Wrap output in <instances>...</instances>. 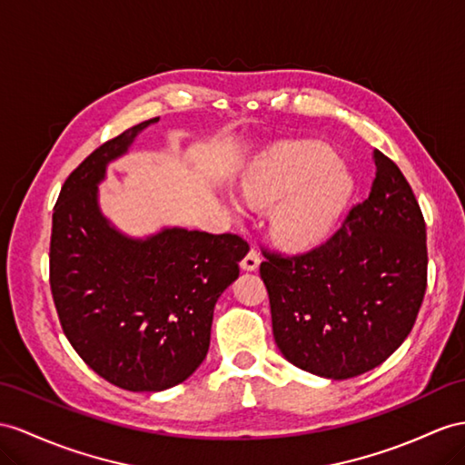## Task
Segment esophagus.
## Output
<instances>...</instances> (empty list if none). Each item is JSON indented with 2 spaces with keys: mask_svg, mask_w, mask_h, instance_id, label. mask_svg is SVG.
<instances>
[{
  "mask_svg": "<svg viewBox=\"0 0 465 465\" xmlns=\"http://www.w3.org/2000/svg\"><path fill=\"white\" fill-rule=\"evenodd\" d=\"M259 263H261L259 253L255 252V249H249V253L242 259V269L243 271H255L259 267Z\"/></svg>",
  "mask_w": 465,
  "mask_h": 465,
  "instance_id": "esophagus-1",
  "label": "esophagus"
}]
</instances>
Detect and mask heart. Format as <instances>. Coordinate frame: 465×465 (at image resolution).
Masks as SVG:
<instances>
[{"label": "heart", "instance_id": "heart-1", "mask_svg": "<svg viewBox=\"0 0 465 465\" xmlns=\"http://www.w3.org/2000/svg\"><path fill=\"white\" fill-rule=\"evenodd\" d=\"M247 204L271 206L272 233L289 249H311L334 232L353 194V178L320 143H282L243 174Z\"/></svg>", "mask_w": 465, "mask_h": 465}]
</instances>
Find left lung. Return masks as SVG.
Here are the masks:
<instances>
[{
  "instance_id": "8db88e82",
  "label": "left lung",
  "mask_w": 465,
  "mask_h": 465,
  "mask_svg": "<svg viewBox=\"0 0 465 465\" xmlns=\"http://www.w3.org/2000/svg\"><path fill=\"white\" fill-rule=\"evenodd\" d=\"M375 181L341 228L301 255L263 252L272 336L308 373L350 379L411 334L426 291V223L399 166L373 151Z\"/></svg>"
}]
</instances>
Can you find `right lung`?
Segmentation results:
<instances>
[{"mask_svg": "<svg viewBox=\"0 0 465 465\" xmlns=\"http://www.w3.org/2000/svg\"><path fill=\"white\" fill-rule=\"evenodd\" d=\"M159 117L105 141L70 173L53 212L51 291L64 336L112 385L157 392L193 375L210 348L220 294L249 245L233 233L115 230L98 204L112 161Z\"/></svg>", "mask_w": 465, "mask_h": 465, "instance_id": "add662e5", "label": "right lung"}]
</instances>
